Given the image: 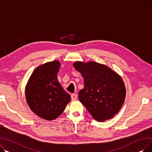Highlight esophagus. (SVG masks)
<instances>
[{"label": "esophagus", "instance_id": "obj_1", "mask_svg": "<svg viewBox=\"0 0 152 152\" xmlns=\"http://www.w3.org/2000/svg\"><path fill=\"white\" fill-rule=\"evenodd\" d=\"M71 99H72V101H75L77 99V96L75 94H72V95H71Z\"/></svg>", "mask_w": 152, "mask_h": 152}]
</instances>
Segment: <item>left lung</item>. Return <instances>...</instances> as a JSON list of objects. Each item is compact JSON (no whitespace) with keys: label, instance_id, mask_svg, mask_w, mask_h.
<instances>
[{"label":"left lung","instance_id":"left-lung-1","mask_svg":"<svg viewBox=\"0 0 152 152\" xmlns=\"http://www.w3.org/2000/svg\"><path fill=\"white\" fill-rule=\"evenodd\" d=\"M75 69L84 78V88L78 99L98 121L112 118L124 103L126 88L121 77L105 65L90 61H77Z\"/></svg>","mask_w":152,"mask_h":152}]
</instances>
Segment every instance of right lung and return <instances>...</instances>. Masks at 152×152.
I'll use <instances>...</instances> for the list:
<instances>
[{
    "mask_svg": "<svg viewBox=\"0 0 152 152\" xmlns=\"http://www.w3.org/2000/svg\"><path fill=\"white\" fill-rule=\"evenodd\" d=\"M61 65L53 61L39 66L32 74L25 89L27 103L31 110L47 120L58 118L70 101V96L58 82Z\"/></svg>",
    "mask_w": 152,
    "mask_h": 152,
    "instance_id": "add662e5",
    "label": "right lung"
}]
</instances>
